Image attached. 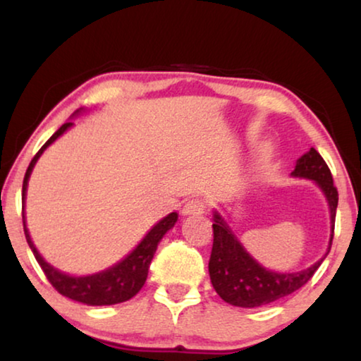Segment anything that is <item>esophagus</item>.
<instances>
[{"mask_svg":"<svg viewBox=\"0 0 361 361\" xmlns=\"http://www.w3.org/2000/svg\"><path fill=\"white\" fill-rule=\"evenodd\" d=\"M204 209H207V202L202 198H192L187 200L184 208H182V213L184 214H203Z\"/></svg>","mask_w":361,"mask_h":361,"instance_id":"34e87169","label":"esophagus"}]
</instances>
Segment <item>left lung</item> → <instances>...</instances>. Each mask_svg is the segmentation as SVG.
Masks as SVG:
<instances>
[{
	"label": "left lung",
	"mask_w": 361,
	"mask_h": 361,
	"mask_svg": "<svg viewBox=\"0 0 361 361\" xmlns=\"http://www.w3.org/2000/svg\"><path fill=\"white\" fill-rule=\"evenodd\" d=\"M292 176L314 180L328 200L331 209V238L326 252L328 255L334 237L336 209L339 202V193L334 187L328 164L314 148H310V152L297 159ZM213 237V250L208 263L209 279L218 295L234 307H262L289 295L312 279L314 271L326 258L324 255L319 262L298 273H276L266 269L243 248L226 221L216 212Z\"/></svg>",
	"instance_id": "8db88e82"
}]
</instances>
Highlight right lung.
<instances>
[{"instance_id":"1","label":"right lung","mask_w":361,"mask_h":361,"mask_svg":"<svg viewBox=\"0 0 361 361\" xmlns=\"http://www.w3.org/2000/svg\"><path fill=\"white\" fill-rule=\"evenodd\" d=\"M79 113V111H75ZM72 127V123H66L54 132V134L48 138V142L43 145L38 153L33 157V159L27 168V173L24 177V184H22V203L25 202V192H27V182H29L30 173L35 166L37 159L42 157V153L45 152L47 147L56 140L59 135H63L66 130ZM22 219H24V232L27 243H29L30 250L33 252V257L40 264V268L45 273L47 279L49 281L54 289H56L61 295L72 298L75 302H82L85 305H93V307H102V305H114L126 300H130L132 297L137 295L138 290L142 289L145 284L148 268L152 263L153 255L157 252L158 243L161 242L166 232L173 229L177 213H171L163 218L159 223L154 224L149 229L148 234L143 237V240L132 250L124 259H121L118 264L111 266V268L99 271L97 274L90 276H69L53 268L51 264H48L45 259L42 258V255L33 245L29 231L25 227V216H24V207H22Z\"/></svg>"}]
</instances>
